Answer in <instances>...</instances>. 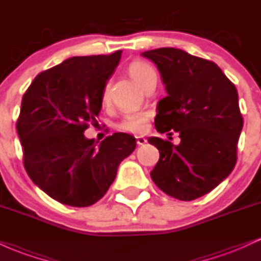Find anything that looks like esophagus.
<instances>
[{
  "mask_svg": "<svg viewBox=\"0 0 261 261\" xmlns=\"http://www.w3.org/2000/svg\"><path fill=\"white\" fill-rule=\"evenodd\" d=\"M136 142H137V145H139V146H142V145H145L146 142H147V140H146L143 136H136Z\"/></svg>",
  "mask_w": 261,
  "mask_h": 261,
  "instance_id": "1",
  "label": "esophagus"
}]
</instances>
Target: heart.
<instances>
[{
	"label": "heart",
	"instance_id": "heart-1",
	"mask_svg": "<svg viewBox=\"0 0 261 261\" xmlns=\"http://www.w3.org/2000/svg\"><path fill=\"white\" fill-rule=\"evenodd\" d=\"M127 73L141 88H143V87L147 85L149 81L157 80V74H155L154 68L151 65H148L147 62L140 61V60L133 61L127 66ZM101 100H103L104 104H107L109 101V93H108L107 88L103 91ZM148 118L149 114L147 112L127 113L119 121L118 128L121 131H126V133L133 134L143 133L146 130V127H147Z\"/></svg>",
	"mask_w": 261,
	"mask_h": 261
}]
</instances>
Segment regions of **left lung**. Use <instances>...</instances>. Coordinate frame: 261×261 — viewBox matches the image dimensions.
<instances>
[{
    "mask_svg": "<svg viewBox=\"0 0 261 261\" xmlns=\"http://www.w3.org/2000/svg\"><path fill=\"white\" fill-rule=\"evenodd\" d=\"M142 56L157 65L167 91L157 104L155 128L180 137L176 146L149 137L160 151L151 178L167 195L191 201L210 193L234 168L243 127L238 92L215 62L184 50L161 47Z\"/></svg>",
    "mask_w": 261,
    "mask_h": 261,
    "instance_id": "left-lung-1",
    "label": "left lung"
}]
</instances>
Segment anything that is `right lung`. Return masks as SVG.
<instances>
[{"instance_id": "add662e5", "label": "right lung", "mask_w": 261, "mask_h": 261, "mask_svg": "<svg viewBox=\"0 0 261 261\" xmlns=\"http://www.w3.org/2000/svg\"><path fill=\"white\" fill-rule=\"evenodd\" d=\"M121 51L74 56L35 77L23 95L17 133L24 168L56 201L87 207L106 195L122 160L136 148L134 136L115 133L99 145L85 137L98 124L101 95Z\"/></svg>"}]
</instances>
